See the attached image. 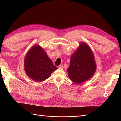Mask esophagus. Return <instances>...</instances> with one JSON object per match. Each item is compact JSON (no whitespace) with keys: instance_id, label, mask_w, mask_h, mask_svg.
Instances as JSON below:
<instances>
[{"instance_id":"obj_1","label":"esophagus","mask_w":121,"mask_h":121,"mask_svg":"<svg viewBox=\"0 0 121 121\" xmlns=\"http://www.w3.org/2000/svg\"><path fill=\"white\" fill-rule=\"evenodd\" d=\"M58 68H60V69H63V65H61L59 66H58Z\"/></svg>"}]
</instances>
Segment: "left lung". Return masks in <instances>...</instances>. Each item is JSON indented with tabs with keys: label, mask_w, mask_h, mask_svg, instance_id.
Returning a JSON list of instances; mask_svg holds the SVG:
<instances>
[{
	"label": "left lung",
	"mask_w": 121,
	"mask_h": 121,
	"mask_svg": "<svg viewBox=\"0 0 121 121\" xmlns=\"http://www.w3.org/2000/svg\"><path fill=\"white\" fill-rule=\"evenodd\" d=\"M96 65L94 54L87 44L82 42L71 57L70 65L67 69L69 78L80 84L92 77Z\"/></svg>",
	"instance_id": "1"
}]
</instances>
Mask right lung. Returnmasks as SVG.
I'll return each mask as SVG.
<instances>
[{"label": "right lung", "instance_id": "add662e5", "mask_svg": "<svg viewBox=\"0 0 121 121\" xmlns=\"http://www.w3.org/2000/svg\"><path fill=\"white\" fill-rule=\"evenodd\" d=\"M25 71L31 79L42 82L49 78L57 69L40 46L34 45L30 49L24 60Z\"/></svg>", "mask_w": 121, "mask_h": 121}]
</instances>
